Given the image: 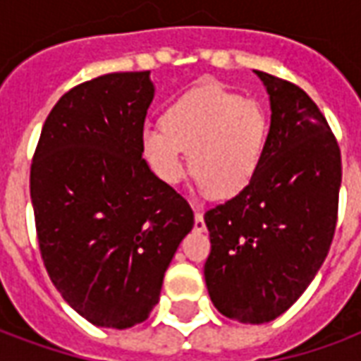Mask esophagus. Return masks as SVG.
I'll use <instances>...</instances> for the list:
<instances>
[{
    "instance_id": "esophagus-1",
    "label": "esophagus",
    "mask_w": 361,
    "mask_h": 361,
    "mask_svg": "<svg viewBox=\"0 0 361 361\" xmlns=\"http://www.w3.org/2000/svg\"><path fill=\"white\" fill-rule=\"evenodd\" d=\"M193 230L195 232H204L207 226H204V219H203V212L195 211V224H193Z\"/></svg>"
}]
</instances>
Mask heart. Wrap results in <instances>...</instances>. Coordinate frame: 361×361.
<instances>
[{"label":"heart","mask_w":361,"mask_h":361,"mask_svg":"<svg viewBox=\"0 0 361 361\" xmlns=\"http://www.w3.org/2000/svg\"><path fill=\"white\" fill-rule=\"evenodd\" d=\"M162 126H145L141 150L150 172L168 185L183 180L188 164L209 195L228 199L250 185L267 142V119L257 104L216 87L181 94Z\"/></svg>","instance_id":"obj_1"}]
</instances>
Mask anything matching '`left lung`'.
<instances>
[{
	"label": "left lung",
	"instance_id": "left-lung-1",
	"mask_svg": "<svg viewBox=\"0 0 361 361\" xmlns=\"http://www.w3.org/2000/svg\"><path fill=\"white\" fill-rule=\"evenodd\" d=\"M271 127L257 172L234 199L204 212V282L228 319L261 325L282 315L323 265L338 212L341 149L317 104L263 71Z\"/></svg>",
	"mask_w": 361,
	"mask_h": 361
}]
</instances>
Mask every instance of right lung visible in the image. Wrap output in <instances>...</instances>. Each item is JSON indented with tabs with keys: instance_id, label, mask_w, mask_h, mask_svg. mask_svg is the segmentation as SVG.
I'll return each instance as SVG.
<instances>
[{
	"instance_id": "obj_1",
	"label": "right lung",
	"mask_w": 361,
	"mask_h": 361,
	"mask_svg": "<svg viewBox=\"0 0 361 361\" xmlns=\"http://www.w3.org/2000/svg\"><path fill=\"white\" fill-rule=\"evenodd\" d=\"M152 98L150 71L75 87L50 111L30 166L46 271L96 326L129 329L149 319L166 269L195 224L188 201L142 158Z\"/></svg>"
}]
</instances>
